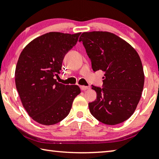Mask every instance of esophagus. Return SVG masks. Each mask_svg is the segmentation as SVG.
Returning <instances> with one entry per match:
<instances>
[{
  "instance_id": "34e87169",
  "label": "esophagus",
  "mask_w": 159,
  "mask_h": 159,
  "mask_svg": "<svg viewBox=\"0 0 159 159\" xmlns=\"http://www.w3.org/2000/svg\"><path fill=\"white\" fill-rule=\"evenodd\" d=\"M80 88L82 90H86L89 89V88H90L89 87H88V86H85V85H80Z\"/></svg>"
}]
</instances>
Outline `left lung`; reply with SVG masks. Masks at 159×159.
Instances as JSON below:
<instances>
[{
	"label": "left lung",
	"mask_w": 159,
	"mask_h": 159,
	"mask_svg": "<svg viewBox=\"0 0 159 159\" xmlns=\"http://www.w3.org/2000/svg\"><path fill=\"white\" fill-rule=\"evenodd\" d=\"M93 71L104 72L102 88L92 85L97 99L88 104L94 117L107 125L128 119L143 90L144 75L138 52L116 35L107 31L84 32L80 36Z\"/></svg>",
	"instance_id": "1"
}]
</instances>
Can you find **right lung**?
Listing matches in <instances>:
<instances>
[{"label": "right lung", "mask_w": 159, "mask_h": 159, "mask_svg": "<svg viewBox=\"0 0 159 159\" xmlns=\"http://www.w3.org/2000/svg\"><path fill=\"white\" fill-rule=\"evenodd\" d=\"M80 34L50 32L33 40L20 54L16 88L26 111L40 124L62 120L80 93L78 85H66L55 79L60 74L64 56L76 44Z\"/></svg>", "instance_id": "obj_1"}]
</instances>
